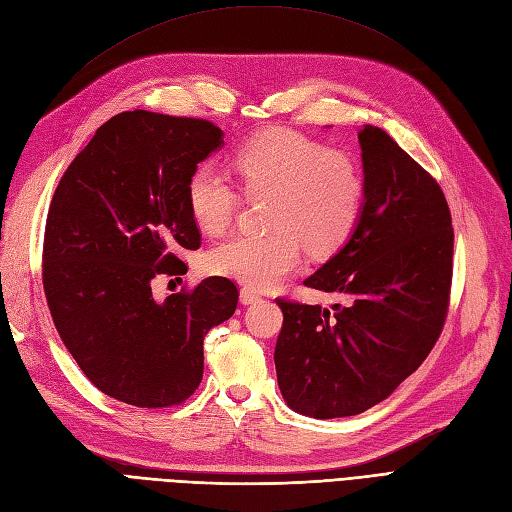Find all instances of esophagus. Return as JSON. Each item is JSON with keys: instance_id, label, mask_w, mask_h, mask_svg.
I'll list each match as a JSON object with an SVG mask.
<instances>
[{"instance_id": "esophagus-1", "label": "esophagus", "mask_w": 512, "mask_h": 512, "mask_svg": "<svg viewBox=\"0 0 512 512\" xmlns=\"http://www.w3.org/2000/svg\"><path fill=\"white\" fill-rule=\"evenodd\" d=\"M239 297H241V303H243V305H252V303L260 301V294H258V292H254L252 288H247V286H243V288H241Z\"/></svg>"}]
</instances>
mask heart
<instances>
[{
    "instance_id": "1",
    "label": "heart",
    "mask_w": 512,
    "mask_h": 512,
    "mask_svg": "<svg viewBox=\"0 0 512 512\" xmlns=\"http://www.w3.org/2000/svg\"><path fill=\"white\" fill-rule=\"evenodd\" d=\"M247 196H269L262 237L237 235L207 254V267L247 288L267 290L303 258V243L314 254L337 250L361 218L365 179L346 151L290 130H267L245 141L230 160ZM196 226L207 235L224 232L239 209V194L211 166H198L185 185Z\"/></svg>"
}]
</instances>
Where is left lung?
Instances as JSON below:
<instances>
[{"label":"left lung","instance_id":"obj_1","mask_svg":"<svg viewBox=\"0 0 512 512\" xmlns=\"http://www.w3.org/2000/svg\"><path fill=\"white\" fill-rule=\"evenodd\" d=\"M365 200L342 250L303 282L348 305L277 301L286 404L314 418L354 416L389 397L440 337L453 277L446 198L382 128L359 132Z\"/></svg>","mask_w":512,"mask_h":512}]
</instances>
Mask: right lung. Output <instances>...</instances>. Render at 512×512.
<instances>
[{
    "instance_id": "1",
    "label": "right lung",
    "mask_w": 512,
    "mask_h": 512,
    "mask_svg": "<svg viewBox=\"0 0 512 512\" xmlns=\"http://www.w3.org/2000/svg\"><path fill=\"white\" fill-rule=\"evenodd\" d=\"M224 132L205 119L119 113L72 160L51 200L42 282L61 342L102 393L138 408L188 399L203 339L237 309V286L207 277L158 301L151 280L188 271L200 232L185 185Z\"/></svg>"
}]
</instances>
